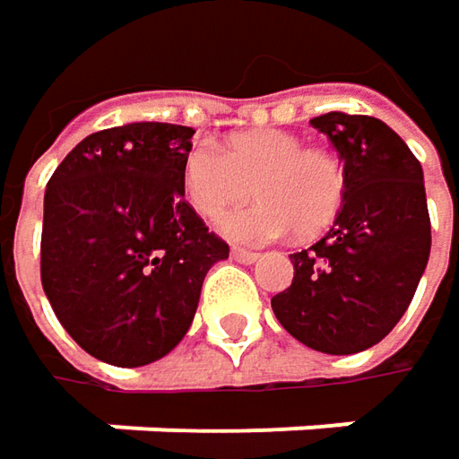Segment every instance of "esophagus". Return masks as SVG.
<instances>
[{
    "label": "esophagus",
    "instance_id": "obj_1",
    "mask_svg": "<svg viewBox=\"0 0 459 459\" xmlns=\"http://www.w3.org/2000/svg\"><path fill=\"white\" fill-rule=\"evenodd\" d=\"M232 258L240 261V264H253V261H258V253L247 250V247H232Z\"/></svg>",
    "mask_w": 459,
    "mask_h": 459
}]
</instances>
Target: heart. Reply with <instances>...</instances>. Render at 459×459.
Wrapping results in <instances>:
<instances>
[{
	"mask_svg": "<svg viewBox=\"0 0 459 459\" xmlns=\"http://www.w3.org/2000/svg\"><path fill=\"white\" fill-rule=\"evenodd\" d=\"M182 187L204 219H219L255 190L261 198L221 219V232L238 243H266L295 230L311 240L326 232L344 204L342 161L324 146L279 127L230 135L227 148L201 138L182 159Z\"/></svg>",
	"mask_w": 459,
	"mask_h": 459,
	"instance_id": "b5f03b06",
	"label": "heart"
}]
</instances>
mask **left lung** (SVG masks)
I'll list each match as a JSON object with an SVG mask.
<instances>
[{"instance_id":"8db88e82","label":"left lung","mask_w":459,"mask_h":459,"mask_svg":"<svg viewBox=\"0 0 459 459\" xmlns=\"http://www.w3.org/2000/svg\"><path fill=\"white\" fill-rule=\"evenodd\" d=\"M344 161L342 212L311 247L292 253V284L272 298L279 324L329 355L381 342L408 311L431 253L420 161L368 115L313 117Z\"/></svg>"}]
</instances>
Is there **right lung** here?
Instances as JSON below:
<instances>
[{
	"label": "right lung",
	"instance_id": "1",
	"mask_svg": "<svg viewBox=\"0 0 459 459\" xmlns=\"http://www.w3.org/2000/svg\"><path fill=\"white\" fill-rule=\"evenodd\" d=\"M193 127L130 122L82 138L44 195L41 284L65 332L135 368L185 337L201 284L230 246L185 201Z\"/></svg>",
	"mask_w": 459,
	"mask_h": 459
}]
</instances>
